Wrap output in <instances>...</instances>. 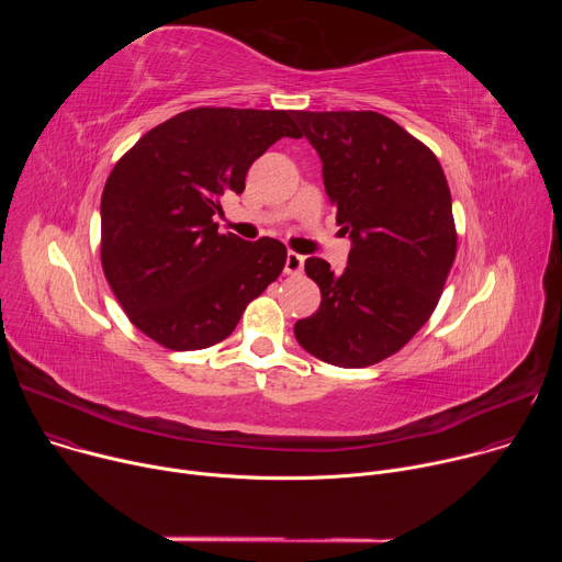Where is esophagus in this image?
Segmentation results:
<instances>
[{
  "instance_id": "34e87169",
  "label": "esophagus",
  "mask_w": 562,
  "mask_h": 562,
  "mask_svg": "<svg viewBox=\"0 0 562 562\" xmlns=\"http://www.w3.org/2000/svg\"><path fill=\"white\" fill-rule=\"evenodd\" d=\"M302 269H304V256L289 251L286 254V262H284V271L289 276H297V273H302Z\"/></svg>"
}]
</instances>
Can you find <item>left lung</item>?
I'll return each instance as SVG.
<instances>
[{
	"instance_id": "1",
	"label": "left lung",
	"mask_w": 562,
	"mask_h": 562,
	"mask_svg": "<svg viewBox=\"0 0 562 562\" xmlns=\"http://www.w3.org/2000/svg\"><path fill=\"white\" fill-rule=\"evenodd\" d=\"M317 150L336 222L349 233L342 273L304 262L319 308L293 334L317 360L360 369L403 349L434 313L456 258L451 193L438 157L373 111H295Z\"/></svg>"
}]
</instances>
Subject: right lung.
I'll list each match as a JSON object with an SVG mask.
<instances>
[{"mask_svg":"<svg viewBox=\"0 0 562 562\" xmlns=\"http://www.w3.org/2000/svg\"><path fill=\"white\" fill-rule=\"evenodd\" d=\"M300 137L291 111L191 109L150 128L102 193V269L131 323L173 351L206 349L284 269L273 237L220 233L222 195L243 193L256 159Z\"/></svg>","mask_w":562,"mask_h":562,"instance_id":"add662e5","label":"right lung"}]
</instances>
